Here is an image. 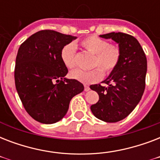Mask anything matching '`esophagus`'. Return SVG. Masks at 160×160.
I'll return each mask as SVG.
<instances>
[{
    "mask_svg": "<svg viewBox=\"0 0 160 160\" xmlns=\"http://www.w3.org/2000/svg\"><path fill=\"white\" fill-rule=\"evenodd\" d=\"M88 90H90V87L88 85H85V91H88Z\"/></svg>",
    "mask_w": 160,
    "mask_h": 160,
    "instance_id": "obj_1",
    "label": "esophagus"
}]
</instances>
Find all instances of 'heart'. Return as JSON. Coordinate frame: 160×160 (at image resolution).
<instances>
[{"label": "heart", "instance_id": "obj_1", "mask_svg": "<svg viewBox=\"0 0 160 160\" xmlns=\"http://www.w3.org/2000/svg\"><path fill=\"white\" fill-rule=\"evenodd\" d=\"M80 46L90 54L94 55L91 70L80 69L70 72V77L75 80L91 84L100 80L103 76L114 72L121 60V50L119 46L109 44V41L97 36H90L80 41ZM60 60L68 69H73L76 65V48L74 44L69 43L63 46L60 52Z\"/></svg>", "mask_w": 160, "mask_h": 160}]
</instances>
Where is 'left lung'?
Wrapping results in <instances>:
<instances>
[{
  "mask_svg": "<svg viewBox=\"0 0 160 160\" xmlns=\"http://www.w3.org/2000/svg\"><path fill=\"white\" fill-rule=\"evenodd\" d=\"M119 44L121 60L118 67L103 82L90 87L99 95V101L90 106L100 120L114 123L122 120L139 104L145 89L147 59L140 44L134 36L122 32L100 35Z\"/></svg>",
  "mask_w": 160,
  "mask_h": 160,
  "instance_id": "left-lung-1",
  "label": "left lung"
}]
</instances>
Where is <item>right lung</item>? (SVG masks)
<instances>
[{
	"mask_svg": "<svg viewBox=\"0 0 160 160\" xmlns=\"http://www.w3.org/2000/svg\"><path fill=\"white\" fill-rule=\"evenodd\" d=\"M75 36L51 30L33 34L21 44L15 66V84L26 112L36 121L54 124L67 113L71 99L84 90L83 84L66 79L60 60L63 46Z\"/></svg>",
	"mask_w": 160,
	"mask_h": 160,
	"instance_id": "obj_1",
	"label": "right lung"
}]
</instances>
